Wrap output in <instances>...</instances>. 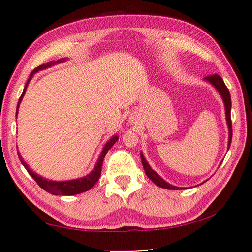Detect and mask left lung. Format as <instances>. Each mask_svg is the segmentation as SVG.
<instances>
[{
	"label": "left lung",
	"mask_w": 252,
	"mask_h": 252,
	"mask_svg": "<svg viewBox=\"0 0 252 252\" xmlns=\"http://www.w3.org/2000/svg\"><path fill=\"white\" fill-rule=\"evenodd\" d=\"M206 80L209 81V82H210L213 87H215L217 90L219 91V93L223 99L224 106H225V116H227V123L229 126V147H230V144H231V139H232V123H231V96H230L229 89L227 88V85L224 84L223 80L221 79V76L219 74L208 75V76H206ZM140 156H141L142 165L144 168V171H146V174L149 179H151V180L156 183L157 186H159L160 188H163V189H169V190L182 189V188L174 187L172 185H170V183L165 182L163 179L159 177V174L153 171V170L151 169V167L149 165L146 159H144L142 153H140Z\"/></svg>",
	"instance_id": "1"
}]
</instances>
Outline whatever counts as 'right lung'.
Wrapping results in <instances>:
<instances>
[{"label":"right lung","mask_w":252,"mask_h":252,"mask_svg":"<svg viewBox=\"0 0 252 252\" xmlns=\"http://www.w3.org/2000/svg\"><path fill=\"white\" fill-rule=\"evenodd\" d=\"M59 62H62V60H60L57 63ZM52 64H55V62H49L46 63V64H42L40 66H37L31 72V76H30L29 80H28V83L29 81L31 80L32 75L35 73V72L40 71V70H43L45 67H49ZM28 83L25 85L24 90L22 92V94H21L20 99H19V103H18V109H19V105H20V102L22 101V97L25 93V90H27V87H28ZM119 138L117 135H114L112 139H110V141L105 144V147L103 148V150L101 152V156L99 158V160L96 162V165L95 168L93 169V171L88 174L87 177L84 178H80V179H76V180H70V181H61V182H55V181H51V180H46V179H43L40 176H37L36 173L32 172V170L29 168V165L25 163L23 161L22 157L21 155H19V158L21 160V163L24 165V168L27 169V171L30 173V176H31L35 182L39 185L42 189L48 191L49 193L51 194H55V195H73V194H78V193H82L85 192V191L90 190L91 188L95 185L99 180L100 177H101V170H102V164H103V160H104V157L106 155V152H108L114 143L117 142V140Z\"/></svg>","instance_id":"obj_1"}]
</instances>
